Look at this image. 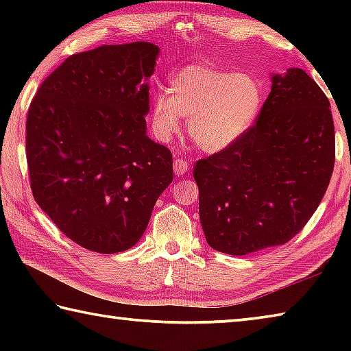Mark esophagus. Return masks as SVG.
<instances>
[{"label":"esophagus","mask_w":351,"mask_h":351,"mask_svg":"<svg viewBox=\"0 0 351 351\" xmlns=\"http://www.w3.org/2000/svg\"><path fill=\"white\" fill-rule=\"evenodd\" d=\"M173 170H175V175H178V176L186 175L189 171L187 161H184V159H176V161L173 162Z\"/></svg>","instance_id":"1"}]
</instances>
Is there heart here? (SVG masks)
<instances>
[{
	"label": "heart",
	"instance_id": "heart-1",
	"mask_svg": "<svg viewBox=\"0 0 351 351\" xmlns=\"http://www.w3.org/2000/svg\"><path fill=\"white\" fill-rule=\"evenodd\" d=\"M265 88L249 73L189 64L171 77L167 93L152 102V128L169 142L187 119V133L199 150L219 153L249 133L261 111Z\"/></svg>",
	"mask_w": 351,
	"mask_h": 351
}]
</instances>
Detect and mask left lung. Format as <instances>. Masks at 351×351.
Instances as JSON below:
<instances>
[{
    "label": "left lung",
    "instance_id": "left-lung-1",
    "mask_svg": "<svg viewBox=\"0 0 351 351\" xmlns=\"http://www.w3.org/2000/svg\"><path fill=\"white\" fill-rule=\"evenodd\" d=\"M249 133L193 167L209 246L246 255L288 243L316 212L335 167L330 102L304 69L271 74Z\"/></svg>",
    "mask_w": 351,
    "mask_h": 351
}]
</instances>
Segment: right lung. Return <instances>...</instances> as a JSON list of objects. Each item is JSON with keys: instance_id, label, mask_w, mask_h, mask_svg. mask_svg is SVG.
I'll return each instance as SVG.
<instances>
[{"instance_id": "1", "label": "right lung", "mask_w": 351, "mask_h": 351, "mask_svg": "<svg viewBox=\"0 0 351 351\" xmlns=\"http://www.w3.org/2000/svg\"><path fill=\"white\" fill-rule=\"evenodd\" d=\"M159 47L102 45L41 83L26 122L34 198L62 232L100 254L133 247L173 181L167 147L147 136Z\"/></svg>"}]
</instances>
